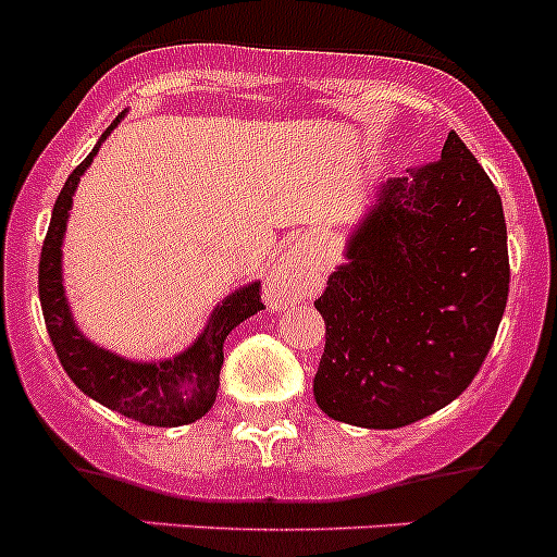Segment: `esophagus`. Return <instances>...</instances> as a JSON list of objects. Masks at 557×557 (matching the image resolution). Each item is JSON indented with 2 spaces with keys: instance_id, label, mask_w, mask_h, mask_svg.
Returning <instances> with one entry per match:
<instances>
[{
  "instance_id": "esophagus-1",
  "label": "esophagus",
  "mask_w": 557,
  "mask_h": 557,
  "mask_svg": "<svg viewBox=\"0 0 557 557\" xmlns=\"http://www.w3.org/2000/svg\"><path fill=\"white\" fill-rule=\"evenodd\" d=\"M318 285V267L301 247H288L283 256L274 261L272 272L267 274L263 283V296L269 307L283 310L294 301L307 299Z\"/></svg>"
}]
</instances>
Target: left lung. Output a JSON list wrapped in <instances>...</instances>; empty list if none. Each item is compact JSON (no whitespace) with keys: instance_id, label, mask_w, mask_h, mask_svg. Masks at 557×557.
Instances as JSON below:
<instances>
[{"instance_id":"obj_1","label":"left lung","mask_w":557,"mask_h":557,"mask_svg":"<svg viewBox=\"0 0 557 557\" xmlns=\"http://www.w3.org/2000/svg\"><path fill=\"white\" fill-rule=\"evenodd\" d=\"M314 301L325 347L314 401L361 429H401L480 372L509 296L502 196L458 134L387 180Z\"/></svg>"}]
</instances>
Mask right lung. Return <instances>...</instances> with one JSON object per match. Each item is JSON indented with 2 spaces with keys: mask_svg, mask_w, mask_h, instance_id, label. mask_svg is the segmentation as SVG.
I'll return each instance as SVG.
<instances>
[{
  "mask_svg": "<svg viewBox=\"0 0 557 557\" xmlns=\"http://www.w3.org/2000/svg\"><path fill=\"white\" fill-rule=\"evenodd\" d=\"M121 117L123 112L110 123L102 139H107V134L121 123ZM102 139H99V145H102ZM99 145L66 177L64 188L53 205L42 256H39V305H42L45 325H48L50 342H53L64 372L94 401L145 425H159V429L188 425L205 418L215 404L226 336L250 314L263 310L261 283L243 285L232 296H226L212 310L199 339L170 361H128V358L104 350V347L94 345L88 336H83L72 320L64 283H61V243H64L72 196H75L83 172L91 166L94 156L99 153Z\"/></svg>",
  "mask_w": 557,
  "mask_h": 557,
  "instance_id": "1",
  "label": "right lung"
}]
</instances>
